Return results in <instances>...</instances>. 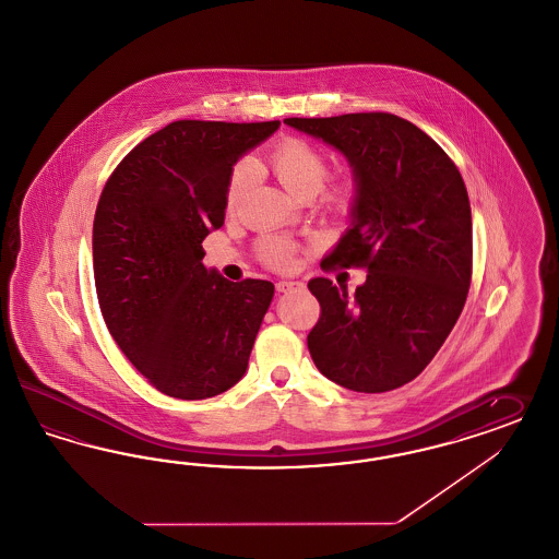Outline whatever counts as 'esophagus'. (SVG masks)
<instances>
[{
    "instance_id": "esophagus-1",
    "label": "esophagus",
    "mask_w": 559,
    "mask_h": 559,
    "mask_svg": "<svg viewBox=\"0 0 559 559\" xmlns=\"http://www.w3.org/2000/svg\"><path fill=\"white\" fill-rule=\"evenodd\" d=\"M302 288H305V284H300V282H277V284H275V289L282 292V294H284V292H292V289Z\"/></svg>"
}]
</instances>
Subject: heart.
<instances>
[{
    "mask_svg": "<svg viewBox=\"0 0 559 559\" xmlns=\"http://www.w3.org/2000/svg\"><path fill=\"white\" fill-rule=\"evenodd\" d=\"M271 167L280 185L296 199L314 197L323 187L330 169L323 151L300 139H286L275 146L271 153ZM254 174L257 169L250 159H245L234 167L228 185L229 207H234L240 201V197L249 190ZM350 182H342L331 188L325 194V201L331 209H346L350 203ZM259 254L273 270H286L294 259V245L284 238H267L259 245Z\"/></svg>",
    "mask_w": 559,
    "mask_h": 559,
    "instance_id": "1",
    "label": "heart"
}]
</instances>
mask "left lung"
<instances>
[{
	"instance_id": "obj_1",
	"label": "left lung",
	"mask_w": 559,
	"mask_h": 559,
	"mask_svg": "<svg viewBox=\"0 0 559 559\" xmlns=\"http://www.w3.org/2000/svg\"><path fill=\"white\" fill-rule=\"evenodd\" d=\"M333 146L354 176L350 228L331 265L367 267L354 296L310 280L321 317L307 337L312 362L352 392H392L433 360L464 309L473 273V215L445 151L393 114L286 118Z\"/></svg>"
}]
</instances>
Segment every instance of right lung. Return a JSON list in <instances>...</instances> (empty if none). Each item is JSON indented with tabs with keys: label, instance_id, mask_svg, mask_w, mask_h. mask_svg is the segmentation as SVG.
I'll return each mask as SVG.
<instances>
[{
	"label": "right lung",
	"instance_id": "obj_1",
	"mask_svg": "<svg viewBox=\"0 0 559 559\" xmlns=\"http://www.w3.org/2000/svg\"><path fill=\"white\" fill-rule=\"evenodd\" d=\"M277 128L171 122L134 146L102 192L93 273L105 325L166 395L205 400L247 372L275 288L207 270L203 240L224 226L231 166Z\"/></svg>",
	"mask_w": 559,
	"mask_h": 559
}]
</instances>
